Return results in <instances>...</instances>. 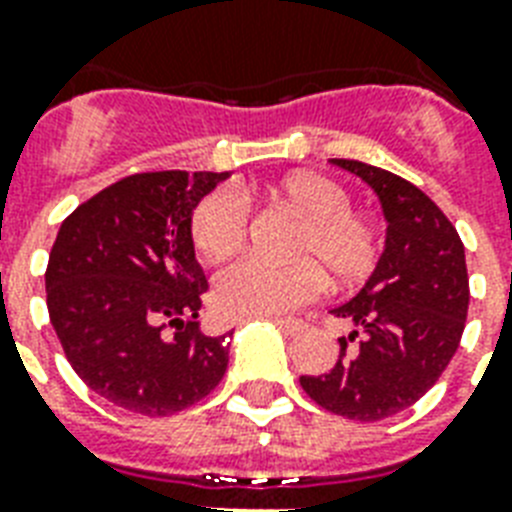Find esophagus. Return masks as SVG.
<instances>
[{
  "instance_id": "1",
  "label": "esophagus",
  "mask_w": 512,
  "mask_h": 512,
  "mask_svg": "<svg viewBox=\"0 0 512 512\" xmlns=\"http://www.w3.org/2000/svg\"><path fill=\"white\" fill-rule=\"evenodd\" d=\"M273 324L284 332V335H300L308 324L300 319H273Z\"/></svg>"
}]
</instances>
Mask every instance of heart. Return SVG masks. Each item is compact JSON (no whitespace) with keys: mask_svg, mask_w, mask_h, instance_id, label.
Here are the masks:
<instances>
[{"mask_svg":"<svg viewBox=\"0 0 512 512\" xmlns=\"http://www.w3.org/2000/svg\"><path fill=\"white\" fill-rule=\"evenodd\" d=\"M271 196L303 217L287 247L295 260L241 257L223 268L215 279V308L223 316H281L319 297L324 273L335 287H356L377 271L385 233L372 217L350 209V193L337 180L295 172L273 185ZM247 217V201L239 193L204 196L191 217L196 252L204 260H223L236 252L247 233Z\"/></svg>","mask_w":512,"mask_h":512,"instance_id":"b5f03b06","label":"heart"}]
</instances>
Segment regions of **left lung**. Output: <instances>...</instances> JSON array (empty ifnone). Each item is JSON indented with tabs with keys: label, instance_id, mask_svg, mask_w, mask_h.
Listing matches in <instances>:
<instances>
[{
	"label": "left lung",
	"instance_id": "left-lung-1",
	"mask_svg": "<svg viewBox=\"0 0 512 512\" xmlns=\"http://www.w3.org/2000/svg\"><path fill=\"white\" fill-rule=\"evenodd\" d=\"M372 185L388 233L377 271L335 316L353 324L327 374L300 385L327 412L388 420L420 401L460 348L470 287L465 247L436 201L404 177L353 159H332Z\"/></svg>",
	"mask_w": 512,
	"mask_h": 512
}]
</instances>
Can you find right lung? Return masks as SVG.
Instances as JSON below:
<instances>
[{"instance_id":"add662e5","label":"right lung","mask_w":512,"mask_h":512,"mask_svg":"<svg viewBox=\"0 0 512 512\" xmlns=\"http://www.w3.org/2000/svg\"><path fill=\"white\" fill-rule=\"evenodd\" d=\"M228 172H140L63 220L44 273L47 311L87 388L143 417L183 412L228 369V335L199 327L207 279L191 215Z\"/></svg>"}]
</instances>
